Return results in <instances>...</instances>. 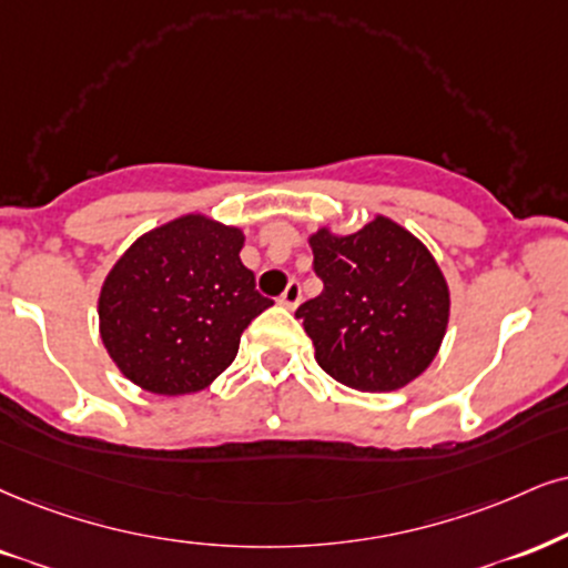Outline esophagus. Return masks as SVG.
I'll return each instance as SVG.
<instances>
[{
  "label": "esophagus",
  "mask_w": 568,
  "mask_h": 568,
  "mask_svg": "<svg viewBox=\"0 0 568 568\" xmlns=\"http://www.w3.org/2000/svg\"><path fill=\"white\" fill-rule=\"evenodd\" d=\"M278 303H282L286 311H295V307L300 305V284L290 282V286L284 290V295L278 297Z\"/></svg>",
  "instance_id": "esophagus-1"
}]
</instances>
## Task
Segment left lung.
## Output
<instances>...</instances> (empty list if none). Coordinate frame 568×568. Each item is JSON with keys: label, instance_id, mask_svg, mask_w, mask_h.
I'll return each mask as SVG.
<instances>
[{"label": "left lung", "instance_id": "1", "mask_svg": "<svg viewBox=\"0 0 568 568\" xmlns=\"http://www.w3.org/2000/svg\"><path fill=\"white\" fill-rule=\"evenodd\" d=\"M307 244L324 292L300 305L297 318L318 366L358 392L418 379L450 321V286L429 247L382 213L349 234L318 226Z\"/></svg>", "mask_w": 568, "mask_h": 568}]
</instances>
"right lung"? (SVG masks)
<instances>
[{
    "instance_id": "obj_1",
    "label": "right lung",
    "mask_w": 568,
    "mask_h": 568,
    "mask_svg": "<svg viewBox=\"0 0 568 568\" xmlns=\"http://www.w3.org/2000/svg\"><path fill=\"white\" fill-rule=\"evenodd\" d=\"M244 231L186 213L144 231L104 276L97 316L115 368L152 395L181 397L213 384L242 332L271 300L240 252Z\"/></svg>"
}]
</instances>
